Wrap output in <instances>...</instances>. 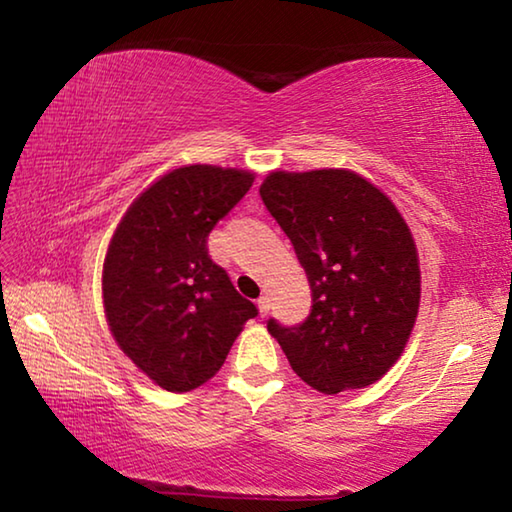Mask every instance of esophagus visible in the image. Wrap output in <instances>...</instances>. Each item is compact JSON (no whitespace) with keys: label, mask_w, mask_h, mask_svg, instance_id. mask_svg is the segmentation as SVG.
I'll list each match as a JSON object with an SVG mask.
<instances>
[{"label":"esophagus","mask_w":512,"mask_h":512,"mask_svg":"<svg viewBox=\"0 0 512 512\" xmlns=\"http://www.w3.org/2000/svg\"><path fill=\"white\" fill-rule=\"evenodd\" d=\"M257 309H259V314H262V316L268 314V309H271V300H268V296H259Z\"/></svg>","instance_id":"1"}]
</instances>
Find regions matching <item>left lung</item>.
<instances>
[{"mask_svg":"<svg viewBox=\"0 0 512 512\" xmlns=\"http://www.w3.org/2000/svg\"><path fill=\"white\" fill-rule=\"evenodd\" d=\"M259 194L311 287L305 323L271 318L268 332L320 393L375 384L402 357L420 307L418 248L400 210L348 169L271 171Z\"/></svg>","mask_w":512,"mask_h":512,"instance_id":"left-lung-1","label":"left lung"}]
</instances>
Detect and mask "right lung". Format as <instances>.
Masks as SVG:
<instances>
[{"label": "right lung", "instance_id": "right-lung-1", "mask_svg": "<svg viewBox=\"0 0 512 512\" xmlns=\"http://www.w3.org/2000/svg\"><path fill=\"white\" fill-rule=\"evenodd\" d=\"M255 173L214 164L178 167L135 198L103 262V309L121 352L169 393L212 379L257 316L207 255V235Z\"/></svg>", "mask_w": 512, "mask_h": 512}]
</instances>
